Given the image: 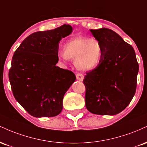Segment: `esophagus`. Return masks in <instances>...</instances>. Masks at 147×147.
Segmentation results:
<instances>
[{"mask_svg": "<svg viewBox=\"0 0 147 147\" xmlns=\"http://www.w3.org/2000/svg\"><path fill=\"white\" fill-rule=\"evenodd\" d=\"M76 77H77V80L81 81V82H82V81H83V79L84 78V75H82V74H81V73H77V74H76Z\"/></svg>", "mask_w": 147, "mask_h": 147, "instance_id": "obj_1", "label": "esophagus"}]
</instances>
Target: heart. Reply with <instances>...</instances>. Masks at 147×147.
I'll use <instances>...</instances> for the list:
<instances>
[{
    "label": "heart",
    "mask_w": 147,
    "mask_h": 147,
    "mask_svg": "<svg viewBox=\"0 0 147 147\" xmlns=\"http://www.w3.org/2000/svg\"><path fill=\"white\" fill-rule=\"evenodd\" d=\"M57 57L63 62L72 60L80 70H90L102 62L104 47L100 41L91 37L77 36L65 43L64 50H59Z\"/></svg>",
    "instance_id": "b5f03b06"
}]
</instances>
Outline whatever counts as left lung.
Returning a JSON list of instances; mask_svg holds the SVG:
<instances>
[{"label": "left lung", "instance_id": "8db88e82", "mask_svg": "<svg viewBox=\"0 0 147 147\" xmlns=\"http://www.w3.org/2000/svg\"><path fill=\"white\" fill-rule=\"evenodd\" d=\"M90 31L102 43L104 57L84 77L86 107L93 114L114 115L126 109L136 93L139 70L136 52L113 30Z\"/></svg>", "mask_w": 147, "mask_h": 147}]
</instances>
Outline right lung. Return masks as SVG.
Segmentation results:
<instances>
[{
  "label": "right lung",
  "instance_id": "1",
  "mask_svg": "<svg viewBox=\"0 0 147 147\" xmlns=\"http://www.w3.org/2000/svg\"><path fill=\"white\" fill-rule=\"evenodd\" d=\"M72 31L64 24L36 32L23 40L11 60L9 79L15 99L36 117H54L63 109V96L75 81L72 71L56 66L59 42Z\"/></svg>",
  "mask_w": 147,
  "mask_h": 147
}]
</instances>
